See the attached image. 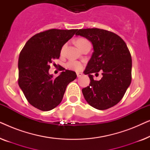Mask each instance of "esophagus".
<instances>
[{
  "label": "esophagus",
  "mask_w": 150,
  "mask_h": 150,
  "mask_svg": "<svg viewBox=\"0 0 150 150\" xmlns=\"http://www.w3.org/2000/svg\"><path fill=\"white\" fill-rule=\"evenodd\" d=\"M76 75H77V77L78 78H80V77H81L82 76H83V74L80 73V72H77L76 73Z\"/></svg>",
  "instance_id": "34e87169"
}]
</instances>
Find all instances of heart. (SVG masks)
I'll list each match as a JSON object with an SVG mask.
<instances>
[{"label": "heart", "mask_w": 150, "mask_h": 150, "mask_svg": "<svg viewBox=\"0 0 150 150\" xmlns=\"http://www.w3.org/2000/svg\"><path fill=\"white\" fill-rule=\"evenodd\" d=\"M88 43H89V42H88V40L83 38H78L76 41V45L79 48H81L82 47H83V46H85V44H88ZM66 46H67L66 44L63 45L62 48H61V53H63V52H64L65 49V48H66ZM66 66L67 68L72 69V70L80 71L82 68H83V63L81 62V61H79L70 60L67 63Z\"/></svg>", "instance_id": "b5f03b06"}]
</instances>
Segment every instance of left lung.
Instances as JSON below:
<instances>
[{
	"label": "left lung",
	"mask_w": 150,
	"mask_h": 150,
	"mask_svg": "<svg viewBox=\"0 0 150 150\" xmlns=\"http://www.w3.org/2000/svg\"><path fill=\"white\" fill-rule=\"evenodd\" d=\"M76 35L87 38L93 47L84 71L91 81L82 89L85 99L96 109L112 107L124 97L132 80V58L126 44L114 33L97 28L79 29ZM100 71L103 78L95 81L91 74Z\"/></svg>",
	"instance_id": "1"
}]
</instances>
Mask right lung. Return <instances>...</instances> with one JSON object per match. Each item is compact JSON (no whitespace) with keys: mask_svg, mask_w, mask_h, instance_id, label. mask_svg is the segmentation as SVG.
<instances>
[{"mask_svg":"<svg viewBox=\"0 0 150 150\" xmlns=\"http://www.w3.org/2000/svg\"><path fill=\"white\" fill-rule=\"evenodd\" d=\"M77 29H49L27 41L18 59V85L26 100L43 111L54 108L62 101L68 84L76 79V72L62 71L55 79L49 74L50 64L59 59L61 48ZM65 69L61 66V71Z\"/></svg>","mask_w":150,"mask_h":150,"instance_id":"right-lung-1","label":"right lung"}]
</instances>
